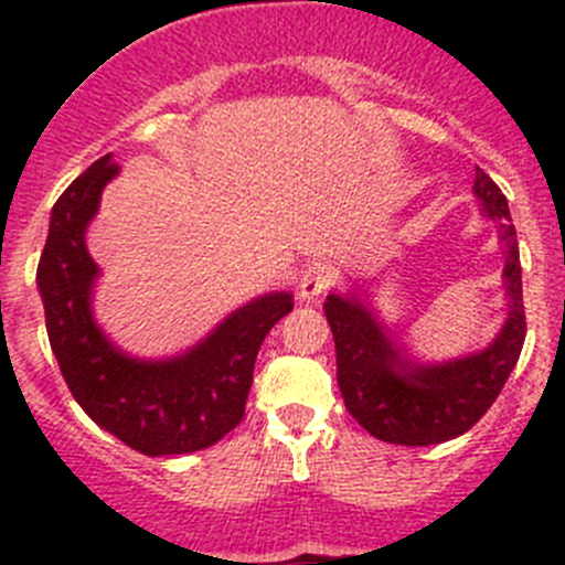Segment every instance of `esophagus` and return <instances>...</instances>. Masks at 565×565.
I'll list each match as a JSON object with an SVG mask.
<instances>
[{
  "label": "esophagus",
  "instance_id": "esophagus-1",
  "mask_svg": "<svg viewBox=\"0 0 565 565\" xmlns=\"http://www.w3.org/2000/svg\"><path fill=\"white\" fill-rule=\"evenodd\" d=\"M330 281H333V267L324 265V262H311L300 270L298 295L303 300H315L330 287Z\"/></svg>",
  "mask_w": 565,
  "mask_h": 565
}]
</instances>
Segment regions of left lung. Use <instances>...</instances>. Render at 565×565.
<instances>
[{
	"instance_id": "obj_1",
	"label": "left lung",
	"mask_w": 565,
	"mask_h": 565,
	"mask_svg": "<svg viewBox=\"0 0 565 565\" xmlns=\"http://www.w3.org/2000/svg\"><path fill=\"white\" fill-rule=\"evenodd\" d=\"M472 191L481 199L487 218L500 226V243L505 246L509 317L492 344L454 361H409L355 292H330L324 300L341 396L352 418L383 443L437 446L465 435L492 407L520 361L525 306L514 221L503 191L483 169H476Z\"/></svg>"
}]
</instances>
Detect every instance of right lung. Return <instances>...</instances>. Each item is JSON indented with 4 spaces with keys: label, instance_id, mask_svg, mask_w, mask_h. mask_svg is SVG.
Wrapping results in <instances>:
<instances>
[{
    "label": "right lung",
    "instance_id": "obj_1",
    "mask_svg": "<svg viewBox=\"0 0 565 565\" xmlns=\"http://www.w3.org/2000/svg\"><path fill=\"white\" fill-rule=\"evenodd\" d=\"M117 174L108 152L51 210L38 265L51 350L73 398L108 435L145 457L202 451L243 420L256 352L273 324L292 311V295L248 300L180 355L150 361L119 350L95 319L100 267L87 250V226Z\"/></svg>",
    "mask_w": 565,
    "mask_h": 565
}]
</instances>
